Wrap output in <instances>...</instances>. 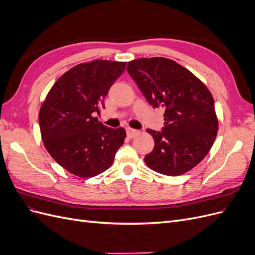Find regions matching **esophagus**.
<instances>
[{
  "label": "esophagus",
  "mask_w": 255,
  "mask_h": 255,
  "mask_svg": "<svg viewBox=\"0 0 255 255\" xmlns=\"http://www.w3.org/2000/svg\"><path fill=\"white\" fill-rule=\"evenodd\" d=\"M138 134H139V130L134 128H127V135L128 138H134Z\"/></svg>",
  "instance_id": "esophagus-1"
}]
</instances>
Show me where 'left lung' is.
I'll use <instances>...</instances> for the list:
<instances>
[{
    "mask_svg": "<svg viewBox=\"0 0 255 255\" xmlns=\"http://www.w3.org/2000/svg\"><path fill=\"white\" fill-rule=\"evenodd\" d=\"M127 69L148 103L165 110L161 130L146 129L154 149L144 156V163L165 175L189 171L206 156L217 136L210 90L186 68L168 58H138L128 63Z\"/></svg>",
    "mask_w": 255,
    "mask_h": 255,
    "instance_id": "8db88e82",
    "label": "left lung"
}]
</instances>
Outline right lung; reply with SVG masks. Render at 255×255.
I'll return each mask as SVG.
<instances>
[{"instance_id": "right-lung-1", "label": "right lung", "mask_w": 255, "mask_h": 255, "mask_svg": "<svg viewBox=\"0 0 255 255\" xmlns=\"http://www.w3.org/2000/svg\"><path fill=\"white\" fill-rule=\"evenodd\" d=\"M127 63L94 60L80 64L53 85L41 105L39 126L50 155L66 170L80 177L104 172L125 142L126 129L111 128L95 115Z\"/></svg>"}]
</instances>
